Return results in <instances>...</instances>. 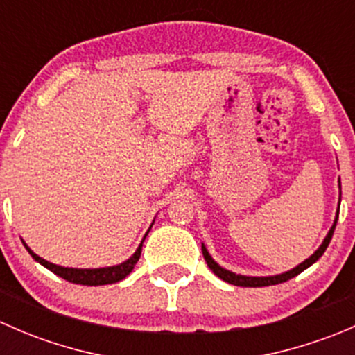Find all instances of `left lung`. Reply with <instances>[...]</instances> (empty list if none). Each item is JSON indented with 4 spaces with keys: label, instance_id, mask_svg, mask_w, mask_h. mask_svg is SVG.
I'll return each instance as SVG.
<instances>
[{
    "label": "left lung",
    "instance_id": "obj_1",
    "mask_svg": "<svg viewBox=\"0 0 355 355\" xmlns=\"http://www.w3.org/2000/svg\"><path fill=\"white\" fill-rule=\"evenodd\" d=\"M340 207V204H338ZM336 220H338V211H336V216H335V221H333V227L330 228V232H328V235L324 237L323 244L318 247L316 252L313 254L311 257H307L304 263H300L299 266H295L293 270L290 271H285V273L282 275H275V277H244V275H235L232 273V271L225 270V268H221L220 264L216 263V261L213 259V257L209 256V252H207V249L204 247L202 244V256L204 259H206L207 266H209V270L213 271L214 275H216L218 278H221L223 282H227V284H232V285H237V287H268V285H278V284H284V282L290 280V278L297 277L299 273H302L304 270H307V268L311 266V264L316 263L318 259H320L321 256H323V252L327 250L328 244H330L331 237H333V232H335V227H336Z\"/></svg>",
    "mask_w": 355,
    "mask_h": 355
}]
</instances>
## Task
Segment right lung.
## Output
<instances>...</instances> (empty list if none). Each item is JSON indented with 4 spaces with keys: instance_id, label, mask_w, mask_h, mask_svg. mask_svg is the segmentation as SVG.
<instances>
[{
    "instance_id": "right-lung-1",
    "label": "right lung",
    "mask_w": 355,
    "mask_h": 355,
    "mask_svg": "<svg viewBox=\"0 0 355 355\" xmlns=\"http://www.w3.org/2000/svg\"><path fill=\"white\" fill-rule=\"evenodd\" d=\"M148 234H149V230H148ZM148 234H146V235H148ZM146 235H144V239H146ZM144 239H142V242H144ZM142 242H141V245L137 247V250L134 252V256L128 257L125 263L116 264V266H108V268H94V270H85V268L78 270V268L58 266V264L49 263V261L42 259V257H39L37 254L32 252V250L28 249L25 242H24V245H25V249L28 250V254H31V256L34 257V259L37 261L39 264H42V266L48 268L49 271H53L55 275L62 277L63 280L70 282V284L87 285V287H98V285L116 284V282L123 280L127 275H130V271L134 270V266L137 264L139 257H141Z\"/></svg>"
}]
</instances>
